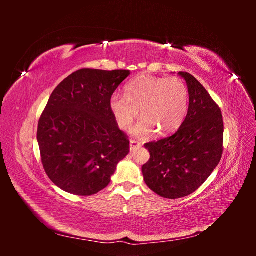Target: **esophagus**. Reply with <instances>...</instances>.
Listing matches in <instances>:
<instances>
[{"instance_id":"obj_1","label":"esophagus","mask_w":256,"mask_h":256,"mask_svg":"<svg viewBox=\"0 0 256 256\" xmlns=\"http://www.w3.org/2000/svg\"><path fill=\"white\" fill-rule=\"evenodd\" d=\"M141 145H142L141 142L136 141V140H130V150H131V152L136 150L138 148V147H140Z\"/></svg>"}]
</instances>
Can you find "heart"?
I'll use <instances>...</instances> for the list:
<instances>
[{
    "label": "heart",
    "mask_w": 256,
    "mask_h": 256,
    "mask_svg": "<svg viewBox=\"0 0 256 256\" xmlns=\"http://www.w3.org/2000/svg\"><path fill=\"white\" fill-rule=\"evenodd\" d=\"M189 90L180 78L140 76L129 82L125 96L114 94L110 98V110L120 128L126 130L138 115L142 118L132 132L146 138L159 131L170 134L180 128L188 114Z\"/></svg>",
    "instance_id": "heart-1"
}]
</instances>
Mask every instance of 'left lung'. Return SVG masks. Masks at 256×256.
<instances>
[{
	"label": "left lung",
	"mask_w": 256,
	"mask_h": 256,
	"mask_svg": "<svg viewBox=\"0 0 256 256\" xmlns=\"http://www.w3.org/2000/svg\"><path fill=\"white\" fill-rule=\"evenodd\" d=\"M190 102L180 128L168 138L146 143L150 158L142 166L150 189L166 198H180L198 190L219 164L223 152V118L219 106L188 72Z\"/></svg>",
	"instance_id": "1"
}]
</instances>
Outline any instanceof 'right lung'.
Segmentation results:
<instances>
[{"instance_id":"obj_1","label":"right lung","mask_w":256,"mask_h":256,"mask_svg":"<svg viewBox=\"0 0 256 256\" xmlns=\"http://www.w3.org/2000/svg\"><path fill=\"white\" fill-rule=\"evenodd\" d=\"M129 70L84 68L53 90L38 122L42 162L51 182L76 196H92L111 182L129 140L110 110V98Z\"/></svg>"}]
</instances>
